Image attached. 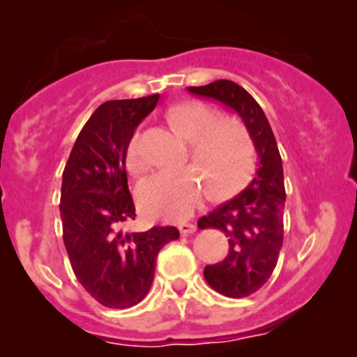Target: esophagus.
I'll list each match as a JSON object with an SVG mask.
<instances>
[{"label":"esophagus","instance_id":"esophagus-1","mask_svg":"<svg viewBox=\"0 0 357 357\" xmlns=\"http://www.w3.org/2000/svg\"><path fill=\"white\" fill-rule=\"evenodd\" d=\"M178 228H179V233H181L183 236H188V235H192V233L197 231V226L192 225V222H181Z\"/></svg>","mask_w":357,"mask_h":357}]
</instances>
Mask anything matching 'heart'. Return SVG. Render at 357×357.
<instances>
[{"label":"heart","instance_id":"b5f03b06","mask_svg":"<svg viewBox=\"0 0 357 357\" xmlns=\"http://www.w3.org/2000/svg\"><path fill=\"white\" fill-rule=\"evenodd\" d=\"M167 119L176 132L192 143V158L205 171L212 192L229 193L245 181L254 160L245 129L231 121H218V114L199 102L172 107ZM126 167L131 174H142L149 167L139 132L132 135L126 150ZM204 195V183L192 169L155 172L143 179L138 190L143 212L164 221L190 218Z\"/></svg>","mask_w":357,"mask_h":357}]
</instances>
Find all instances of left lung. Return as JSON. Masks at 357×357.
<instances>
[{
	"mask_svg": "<svg viewBox=\"0 0 357 357\" xmlns=\"http://www.w3.org/2000/svg\"><path fill=\"white\" fill-rule=\"evenodd\" d=\"M188 91L235 110L257 152L259 164L250 185L199 219L200 229H221L229 243L225 261L205 266V282L226 297H247L268 282L283 245L282 157L264 110L242 86L219 79L205 86H190Z\"/></svg>",
	"mask_w": 357,
	"mask_h": 357,
	"instance_id": "8db88e82",
	"label": "left lung"
}]
</instances>
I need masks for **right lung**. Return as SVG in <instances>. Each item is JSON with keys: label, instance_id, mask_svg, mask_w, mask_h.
I'll list each match as a JSON object with an SVG mask.
<instances>
[{"label": "right lung", "instance_id": "add662e5", "mask_svg": "<svg viewBox=\"0 0 357 357\" xmlns=\"http://www.w3.org/2000/svg\"><path fill=\"white\" fill-rule=\"evenodd\" d=\"M158 98L102 103L79 132L63 169V243L75 278L105 307L128 309L142 302L152 287L157 254L179 238L174 226H153L143 233L124 229L136 218L126 150Z\"/></svg>", "mask_w": 357, "mask_h": 357}]
</instances>
